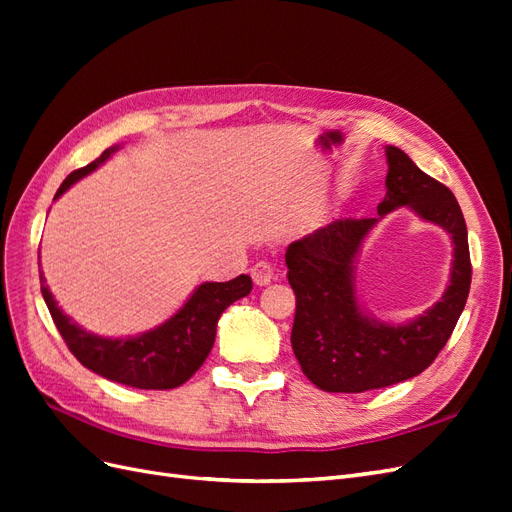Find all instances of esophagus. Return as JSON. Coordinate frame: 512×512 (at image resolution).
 Listing matches in <instances>:
<instances>
[{"mask_svg":"<svg viewBox=\"0 0 512 512\" xmlns=\"http://www.w3.org/2000/svg\"><path fill=\"white\" fill-rule=\"evenodd\" d=\"M252 280L256 286H267L275 280V271H273V265H269V262L260 260L256 262V265L252 267Z\"/></svg>","mask_w":512,"mask_h":512,"instance_id":"1","label":"esophagus"}]
</instances>
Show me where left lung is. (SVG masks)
<instances>
[{
	"label": "left lung",
	"instance_id": "obj_1",
	"mask_svg": "<svg viewBox=\"0 0 512 512\" xmlns=\"http://www.w3.org/2000/svg\"><path fill=\"white\" fill-rule=\"evenodd\" d=\"M386 164L378 218L337 220L286 250L288 282L297 294L292 350L309 382L327 393L374 391L418 376L444 348L468 301L472 265L457 198L399 147H386ZM399 206L452 235V280L441 301L421 317L384 323L358 303L353 271L370 228Z\"/></svg>",
	"mask_w": 512,
	"mask_h": 512
}]
</instances>
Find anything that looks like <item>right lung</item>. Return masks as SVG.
<instances>
[{
	"label": "right lung",
	"mask_w": 512,
	"mask_h": 512,
	"mask_svg": "<svg viewBox=\"0 0 512 512\" xmlns=\"http://www.w3.org/2000/svg\"><path fill=\"white\" fill-rule=\"evenodd\" d=\"M117 149L119 145L108 147L100 158L70 173L59 185L55 200L70 190L76 181L94 173ZM40 290L57 331L81 365L106 380L134 386V389L166 391L188 382L205 363L213 348L222 312L228 305L250 294L252 280L250 275H239L230 282L200 284L177 314L162 322L160 327L132 337H102L79 327L70 316L61 312L42 273Z\"/></svg>",
	"instance_id": "obj_1"
}]
</instances>
